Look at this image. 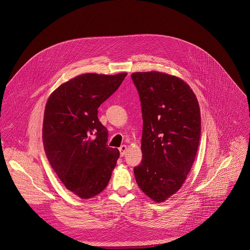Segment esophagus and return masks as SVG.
<instances>
[{
	"instance_id": "1",
	"label": "esophagus",
	"mask_w": 250,
	"mask_h": 250,
	"mask_svg": "<svg viewBox=\"0 0 250 250\" xmlns=\"http://www.w3.org/2000/svg\"><path fill=\"white\" fill-rule=\"evenodd\" d=\"M126 151H127V146L126 145H121L119 147V152H120L121 157H123L126 154Z\"/></svg>"
}]
</instances>
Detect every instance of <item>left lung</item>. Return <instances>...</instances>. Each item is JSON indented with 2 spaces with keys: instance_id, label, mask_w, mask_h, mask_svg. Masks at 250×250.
<instances>
[{
  "instance_id": "left-lung-1",
  "label": "left lung",
  "mask_w": 250,
  "mask_h": 250,
  "mask_svg": "<svg viewBox=\"0 0 250 250\" xmlns=\"http://www.w3.org/2000/svg\"><path fill=\"white\" fill-rule=\"evenodd\" d=\"M143 112L142 164L134 168L143 192L156 202L174 194L194 162L201 133L195 94L181 79L162 72L131 75Z\"/></svg>"
}]
</instances>
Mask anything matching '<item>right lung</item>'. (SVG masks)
Here are the masks:
<instances>
[{"instance_id":"add662e5","label":"right lung","mask_w":250,"mask_h":250,"mask_svg":"<svg viewBox=\"0 0 250 250\" xmlns=\"http://www.w3.org/2000/svg\"><path fill=\"white\" fill-rule=\"evenodd\" d=\"M126 76L83 74L60 85L47 101L42 129L47 159L82 199L104 190L119 158L118 149L107 146V128L97 114Z\"/></svg>"}]
</instances>
